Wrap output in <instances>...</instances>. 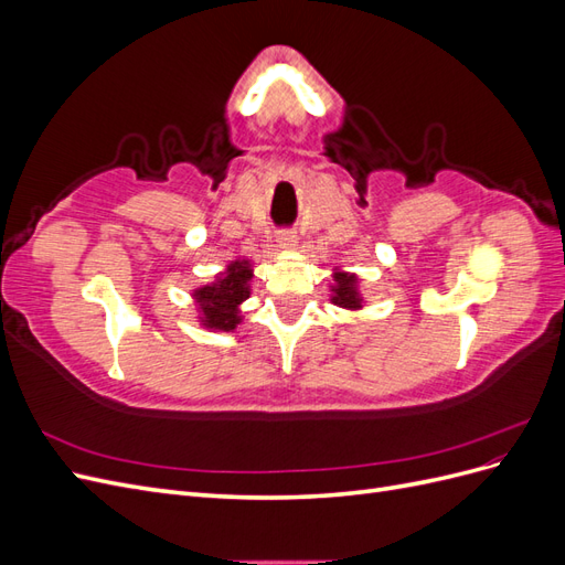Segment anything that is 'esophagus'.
<instances>
[{
  "label": "esophagus",
  "instance_id": "obj_1",
  "mask_svg": "<svg viewBox=\"0 0 565 565\" xmlns=\"http://www.w3.org/2000/svg\"><path fill=\"white\" fill-rule=\"evenodd\" d=\"M278 245H280V249H295L297 247V235L289 233V231L278 233Z\"/></svg>",
  "mask_w": 565,
  "mask_h": 565
}]
</instances>
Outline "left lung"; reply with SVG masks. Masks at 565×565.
I'll list each match as a JSON object with an SVG mask.
<instances>
[{
  "label": "left lung",
  "mask_w": 565,
  "mask_h": 565,
  "mask_svg": "<svg viewBox=\"0 0 565 565\" xmlns=\"http://www.w3.org/2000/svg\"><path fill=\"white\" fill-rule=\"evenodd\" d=\"M330 301L344 311H361L363 309V295H361V282L358 276L344 268H334L332 273V285H330Z\"/></svg>",
  "instance_id": "1"
}]
</instances>
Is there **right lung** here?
I'll return each mask as SVG.
<instances>
[{"label":"right lung","mask_w":565,"mask_h":565,"mask_svg":"<svg viewBox=\"0 0 565 565\" xmlns=\"http://www.w3.org/2000/svg\"><path fill=\"white\" fill-rule=\"evenodd\" d=\"M254 266L249 259H235L224 270H218L214 280L195 287L191 297L198 309V322L204 330L235 332L243 322V303L252 295Z\"/></svg>","instance_id":"add662e5"}]
</instances>
